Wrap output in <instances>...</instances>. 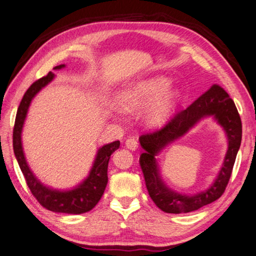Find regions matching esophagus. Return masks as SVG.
Instances as JSON below:
<instances>
[{"label":"esophagus","mask_w":256,"mask_h":256,"mask_svg":"<svg viewBox=\"0 0 256 256\" xmlns=\"http://www.w3.org/2000/svg\"><path fill=\"white\" fill-rule=\"evenodd\" d=\"M125 145H126V148L128 150H131V151H135V150H138V140L135 138H128L126 141H125Z\"/></svg>","instance_id":"34e87169"}]
</instances>
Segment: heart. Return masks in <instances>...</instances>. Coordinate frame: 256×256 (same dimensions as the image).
<instances>
[{
  "instance_id": "obj_1",
  "label": "heart",
  "mask_w": 256,
  "mask_h": 256,
  "mask_svg": "<svg viewBox=\"0 0 256 256\" xmlns=\"http://www.w3.org/2000/svg\"><path fill=\"white\" fill-rule=\"evenodd\" d=\"M166 76H154L134 82L118 93L116 104L125 113L141 112V120L146 126L160 128L168 121L181 98V90L170 86Z\"/></svg>"
}]
</instances>
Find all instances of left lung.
<instances>
[{"mask_svg":"<svg viewBox=\"0 0 256 256\" xmlns=\"http://www.w3.org/2000/svg\"><path fill=\"white\" fill-rule=\"evenodd\" d=\"M212 117L223 128L228 150L222 166L212 185L204 192L185 194L174 192L164 182L158 165V155L171 142L187 134L204 118ZM242 141V122L233 100L218 85L213 86L178 113L163 128L140 138L144 152L140 164L152 201L165 213H188L216 201L225 191Z\"/></svg>","mask_w":256,"mask_h":256,"instance_id":"left-lung-1","label":"left lung"}]
</instances>
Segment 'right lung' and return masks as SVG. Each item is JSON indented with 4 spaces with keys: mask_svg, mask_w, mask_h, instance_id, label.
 Returning a JSON list of instances; mask_svg holds the SVG:
<instances>
[{
    "mask_svg": "<svg viewBox=\"0 0 256 256\" xmlns=\"http://www.w3.org/2000/svg\"><path fill=\"white\" fill-rule=\"evenodd\" d=\"M65 68V64L55 66L53 70L58 71ZM55 78L53 72L46 76L34 82L25 92L20 106L18 108L13 131V150L18 166L26 180L28 186L40 204L45 208L55 213L82 214L86 213L98 203L108 184V166L113 152L120 148V141L105 144L98 148L95 154L91 170L83 181L71 188H54L42 183L30 168L24 154L22 144V131L25 120L28 116V108L33 98L42 88L51 83Z\"/></svg>",
    "mask_w": 256,
    "mask_h": 256,
    "instance_id": "add662e5",
    "label": "right lung"
}]
</instances>
